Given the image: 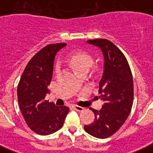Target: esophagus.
<instances>
[{
  "label": "esophagus",
  "instance_id": "34e87169",
  "mask_svg": "<svg viewBox=\"0 0 153 153\" xmlns=\"http://www.w3.org/2000/svg\"><path fill=\"white\" fill-rule=\"evenodd\" d=\"M73 108H74L75 110L79 111V112H81V111L84 110V108L81 106H79V105H74V106H73Z\"/></svg>",
  "mask_w": 153,
  "mask_h": 153
}]
</instances>
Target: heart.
I'll return each instance as SVG.
<instances>
[{"mask_svg":"<svg viewBox=\"0 0 153 153\" xmlns=\"http://www.w3.org/2000/svg\"><path fill=\"white\" fill-rule=\"evenodd\" d=\"M69 65L74 69L76 74L82 71H87L91 69L93 65L94 60L90 54L84 51H76L69 55L68 59ZM59 70V64L57 63L55 65V71L58 73Z\"/></svg>","mask_w":153,"mask_h":153,"instance_id":"obj_1","label":"heart"}]
</instances>
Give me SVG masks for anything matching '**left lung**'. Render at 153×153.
<instances>
[{"label": "left lung", "mask_w": 153, "mask_h": 153, "mask_svg": "<svg viewBox=\"0 0 153 153\" xmlns=\"http://www.w3.org/2000/svg\"><path fill=\"white\" fill-rule=\"evenodd\" d=\"M87 42L100 48L104 56V71L99 82V98L104 101L100 110L90 108L94 122L84 126L87 133L98 138H107L122 127L129 116L134 100L131 68L123 52L106 39Z\"/></svg>", "instance_id": "8db88e82"}]
</instances>
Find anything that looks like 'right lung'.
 I'll list each match as a JSON object with an SVG mask.
<instances>
[{"instance_id":"1","label":"right lung","mask_w":153,"mask_h":153,"mask_svg":"<svg viewBox=\"0 0 153 153\" xmlns=\"http://www.w3.org/2000/svg\"><path fill=\"white\" fill-rule=\"evenodd\" d=\"M65 45L52 44L40 50L26 65L18 84L20 110L28 127L40 135H48L60 129L69 111V107L56 106L45 99L49 93L55 56Z\"/></svg>"}]
</instances>
